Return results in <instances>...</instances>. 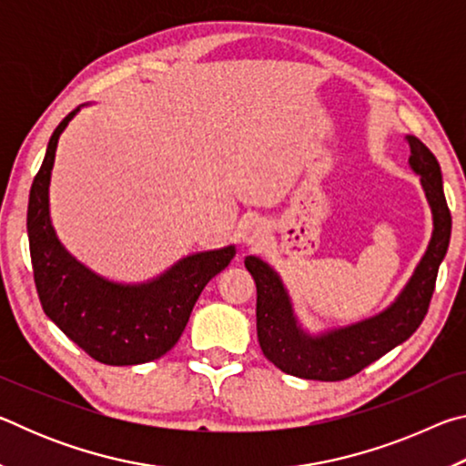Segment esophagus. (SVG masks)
Returning <instances> with one entry per match:
<instances>
[{
    "label": "esophagus",
    "mask_w": 466,
    "mask_h": 466,
    "mask_svg": "<svg viewBox=\"0 0 466 466\" xmlns=\"http://www.w3.org/2000/svg\"><path fill=\"white\" fill-rule=\"evenodd\" d=\"M265 236H267V226L257 218L248 219V222L244 224L240 230V238L244 244H247V247H255V244L263 242Z\"/></svg>",
    "instance_id": "obj_1"
}]
</instances>
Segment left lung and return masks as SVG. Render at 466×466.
<instances>
[{"label": "left lung", "mask_w": 466, "mask_h": 466, "mask_svg": "<svg viewBox=\"0 0 466 466\" xmlns=\"http://www.w3.org/2000/svg\"><path fill=\"white\" fill-rule=\"evenodd\" d=\"M407 144L411 147L409 167L421 177V187L431 208L433 232L411 279L389 309L356 325L310 335L299 327L279 275L258 257L244 258L257 283L258 345L265 358L281 372L306 380H345L407 341L428 314L440 263L444 261L451 244L452 216L436 156L415 136H407Z\"/></svg>", "instance_id": "obj_1"}]
</instances>
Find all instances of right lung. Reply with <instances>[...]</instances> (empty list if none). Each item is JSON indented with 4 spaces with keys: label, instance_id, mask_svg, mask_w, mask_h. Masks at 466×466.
<instances>
[{
    "label": "right lung",
    "instance_id": "1",
    "mask_svg": "<svg viewBox=\"0 0 466 466\" xmlns=\"http://www.w3.org/2000/svg\"><path fill=\"white\" fill-rule=\"evenodd\" d=\"M80 108L53 131L30 187L26 228L38 299L46 317L100 364H146L177 345L197 298L226 269L236 248L230 244L188 255L146 283L105 279L69 255L51 224L49 183L59 136Z\"/></svg>",
    "mask_w": 466,
    "mask_h": 466
}]
</instances>
